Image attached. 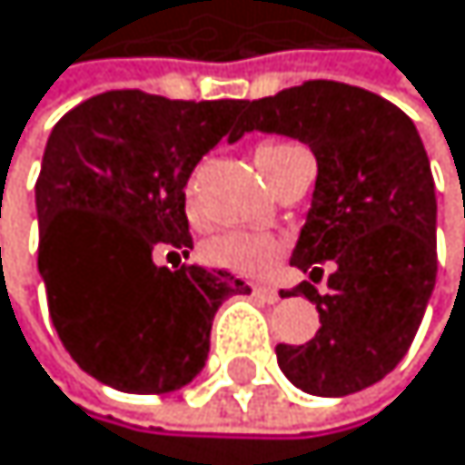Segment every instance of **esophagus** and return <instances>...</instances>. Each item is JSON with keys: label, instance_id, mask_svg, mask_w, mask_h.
I'll return each mask as SVG.
<instances>
[{"label": "esophagus", "instance_id": "34e87169", "mask_svg": "<svg viewBox=\"0 0 465 465\" xmlns=\"http://www.w3.org/2000/svg\"><path fill=\"white\" fill-rule=\"evenodd\" d=\"M251 293H253L256 299H260V302H268V304H273V302L279 299V293H276L273 288H262V285H260V288H253Z\"/></svg>", "mask_w": 465, "mask_h": 465}]
</instances>
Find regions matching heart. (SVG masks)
<instances>
[{
	"mask_svg": "<svg viewBox=\"0 0 465 465\" xmlns=\"http://www.w3.org/2000/svg\"><path fill=\"white\" fill-rule=\"evenodd\" d=\"M282 143H265L256 149V163H260L262 174L268 177V169L273 157L282 152ZM189 214L192 209V194H189ZM285 253V240L271 234V231H223V234L212 237L203 248L205 262L220 271H231L240 276H268Z\"/></svg>",
	"mask_w": 465,
	"mask_h": 465,
	"instance_id": "heart-1",
	"label": "heart"
}]
</instances>
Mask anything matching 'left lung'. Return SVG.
Listing matches in <instances>:
<instances>
[{"label": "left lung", "instance_id": "obj_1", "mask_svg": "<svg viewBox=\"0 0 465 465\" xmlns=\"http://www.w3.org/2000/svg\"><path fill=\"white\" fill-rule=\"evenodd\" d=\"M262 129L316 154V192L291 265L324 273L288 293L316 302L322 327L308 344H276L288 381L341 398L381 381L418 333L438 276L435 180L407 113L341 81H304L248 101L231 141Z\"/></svg>", "mask_w": 465, "mask_h": 465}]
</instances>
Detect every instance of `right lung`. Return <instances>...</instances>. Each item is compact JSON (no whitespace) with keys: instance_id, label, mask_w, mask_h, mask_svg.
Instances as JSON below:
<instances>
[{"instance_id":"right-lung-1","label":"right lung","mask_w":465,"mask_h":465,"mask_svg":"<svg viewBox=\"0 0 465 465\" xmlns=\"http://www.w3.org/2000/svg\"><path fill=\"white\" fill-rule=\"evenodd\" d=\"M240 109L228 98L109 90L50 132L35 180L39 273L61 344L106 387H186L209 359L217 308L251 293L228 271L154 262L194 245L186 183L200 157L237 132Z\"/></svg>"}]
</instances>
